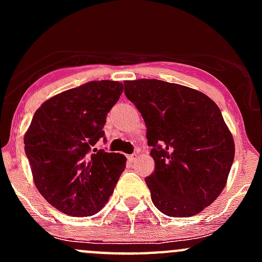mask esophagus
<instances>
[{
    "instance_id": "obj_1",
    "label": "esophagus",
    "mask_w": 262,
    "mask_h": 262,
    "mask_svg": "<svg viewBox=\"0 0 262 262\" xmlns=\"http://www.w3.org/2000/svg\"><path fill=\"white\" fill-rule=\"evenodd\" d=\"M137 157H138V153H133V155H129L126 158H128L129 162H134L137 160Z\"/></svg>"
}]
</instances>
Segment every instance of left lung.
Returning <instances> with one entry per match:
<instances>
[{
	"label": "left lung",
	"mask_w": 262,
	"mask_h": 262,
	"mask_svg": "<svg viewBox=\"0 0 262 262\" xmlns=\"http://www.w3.org/2000/svg\"><path fill=\"white\" fill-rule=\"evenodd\" d=\"M124 92L147 126L155 172L146 178L160 212L200 213L226 186L234 142L221 110L203 92L160 80L124 82Z\"/></svg>",
	"instance_id": "1"
}]
</instances>
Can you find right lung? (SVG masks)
Instances as JSON below:
<instances>
[{"mask_svg":"<svg viewBox=\"0 0 262 262\" xmlns=\"http://www.w3.org/2000/svg\"><path fill=\"white\" fill-rule=\"evenodd\" d=\"M123 92L116 81H91L47 100L24 137L33 179L59 212L90 216L101 210L126 158L94 148L105 138L106 115Z\"/></svg>","mask_w":262,"mask_h":262,"instance_id":"add662e5","label":"right lung"}]
</instances>
